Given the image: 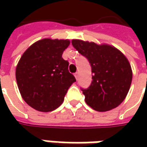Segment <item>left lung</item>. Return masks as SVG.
Listing matches in <instances>:
<instances>
[{
	"label": "left lung",
	"mask_w": 147,
	"mask_h": 147,
	"mask_svg": "<svg viewBox=\"0 0 147 147\" xmlns=\"http://www.w3.org/2000/svg\"><path fill=\"white\" fill-rule=\"evenodd\" d=\"M68 40L42 39L27 49L16 67V81L23 99L41 112L57 109L76 79L62 54Z\"/></svg>",
	"instance_id": "left-lung-1"
}]
</instances>
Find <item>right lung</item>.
<instances>
[{"instance_id":"1","label":"right lung","mask_w":147,"mask_h":147,"mask_svg":"<svg viewBox=\"0 0 147 147\" xmlns=\"http://www.w3.org/2000/svg\"><path fill=\"white\" fill-rule=\"evenodd\" d=\"M74 47L85 56L91 66L92 82L82 88L86 103L96 111L115 109L123 101L131 86L133 73L128 60L120 52L100 53L92 43Z\"/></svg>"}]
</instances>
